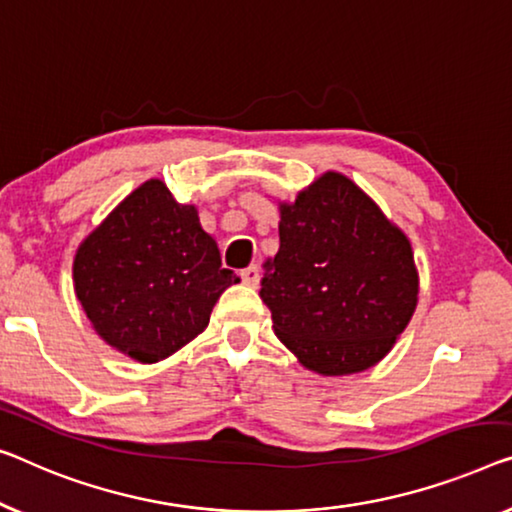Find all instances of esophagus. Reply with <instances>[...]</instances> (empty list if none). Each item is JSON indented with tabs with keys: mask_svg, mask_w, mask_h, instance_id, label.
I'll return each mask as SVG.
<instances>
[{
	"mask_svg": "<svg viewBox=\"0 0 512 512\" xmlns=\"http://www.w3.org/2000/svg\"><path fill=\"white\" fill-rule=\"evenodd\" d=\"M241 280H243V285L257 287V282H259V266L253 264V266H248V269H243L241 271Z\"/></svg>",
	"mask_w": 512,
	"mask_h": 512,
	"instance_id": "34e87169",
	"label": "esophagus"
}]
</instances>
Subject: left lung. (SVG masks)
Masks as SVG:
<instances>
[{
  "instance_id": "8db88e82",
  "label": "left lung",
  "mask_w": 512,
  "mask_h": 512,
  "mask_svg": "<svg viewBox=\"0 0 512 512\" xmlns=\"http://www.w3.org/2000/svg\"><path fill=\"white\" fill-rule=\"evenodd\" d=\"M280 248L259 296L273 331L305 370L356 375L377 365L418 305L411 243L342 172H324L278 202Z\"/></svg>"
}]
</instances>
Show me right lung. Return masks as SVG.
Returning <instances> with one entry per match:
<instances>
[{
  "label": "right lung",
  "instance_id": "1",
  "mask_svg": "<svg viewBox=\"0 0 512 512\" xmlns=\"http://www.w3.org/2000/svg\"><path fill=\"white\" fill-rule=\"evenodd\" d=\"M234 282L195 204H179L160 179L126 195L73 257L75 296L94 331L140 363L195 340Z\"/></svg>",
  "mask_w": 512,
  "mask_h": 512
}]
</instances>
